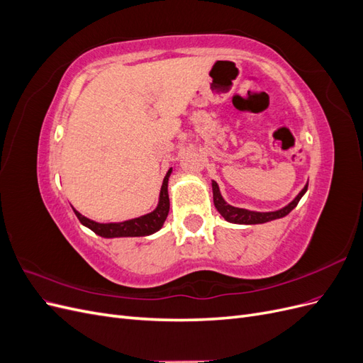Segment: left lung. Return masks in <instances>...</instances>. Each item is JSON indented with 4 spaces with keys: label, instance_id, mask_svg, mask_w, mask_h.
Returning <instances> with one entry per match:
<instances>
[{
    "label": "left lung",
    "instance_id": "left-lung-1",
    "mask_svg": "<svg viewBox=\"0 0 363 363\" xmlns=\"http://www.w3.org/2000/svg\"><path fill=\"white\" fill-rule=\"evenodd\" d=\"M212 189H213V203H215L216 211L224 216L225 221L235 223V224H263V223L272 221V219L286 216L294 207H296V204H298V201L301 200V196L306 194L307 184L304 186L303 191L295 196V200L292 203H289L286 207L280 208L277 212H251V211H247V208L233 207L224 201L221 194H219L216 182H212Z\"/></svg>",
    "mask_w": 363,
    "mask_h": 363
}]
</instances>
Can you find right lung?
I'll list each match as a JSON object with an SVG mask.
<instances>
[{
  "label": "right lung",
  "mask_w": 363,
  "mask_h": 363,
  "mask_svg": "<svg viewBox=\"0 0 363 363\" xmlns=\"http://www.w3.org/2000/svg\"><path fill=\"white\" fill-rule=\"evenodd\" d=\"M169 174H171V169L168 171V174L164 175V179H163L157 208L155 212H151L148 215L139 216L135 219H128V221H124V223L100 224V223L91 221V219H87L86 216L80 215L77 211H74V212L83 225L91 228L94 233L100 235L103 238H133V236L152 235V233H156L159 228H162L164 219H167L168 212H169V196H168Z\"/></svg>",
  "instance_id": "right-lung-1"
}]
</instances>
